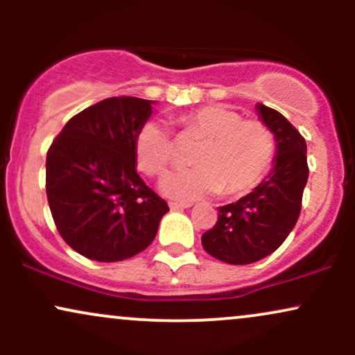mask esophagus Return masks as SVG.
Here are the masks:
<instances>
[{
	"label": "esophagus",
	"instance_id": "obj_1",
	"mask_svg": "<svg viewBox=\"0 0 355 355\" xmlns=\"http://www.w3.org/2000/svg\"><path fill=\"white\" fill-rule=\"evenodd\" d=\"M190 203H178V202H170V210H185L190 209Z\"/></svg>",
	"mask_w": 355,
	"mask_h": 355
}]
</instances>
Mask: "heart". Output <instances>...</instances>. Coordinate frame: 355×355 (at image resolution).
Wrapping results in <instances>:
<instances>
[{"instance_id": "b5f03b06", "label": "heart", "mask_w": 355, "mask_h": 355, "mask_svg": "<svg viewBox=\"0 0 355 355\" xmlns=\"http://www.w3.org/2000/svg\"><path fill=\"white\" fill-rule=\"evenodd\" d=\"M183 135L202 138L191 168L165 175L160 189L175 200L190 202L207 195H242L255 189L270 170L275 140L260 121L242 120L237 112L207 105L178 120ZM138 168L146 175L165 172L173 158V140L162 120H146L135 138Z\"/></svg>"}]
</instances>
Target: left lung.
Returning <instances> with one entry per match:
<instances>
[{"label":"left lung","instance_id":"left-lung-1","mask_svg":"<svg viewBox=\"0 0 355 355\" xmlns=\"http://www.w3.org/2000/svg\"><path fill=\"white\" fill-rule=\"evenodd\" d=\"M259 120L272 132L275 157L270 172L245 197L218 207V220L202 235L207 254L232 266L266 259L295 227L309 178L307 145L282 113L255 105Z\"/></svg>","mask_w":355,"mask_h":355}]
</instances>
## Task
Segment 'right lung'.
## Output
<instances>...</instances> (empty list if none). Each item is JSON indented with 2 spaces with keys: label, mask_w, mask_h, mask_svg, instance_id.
I'll use <instances>...</instances> for the list:
<instances>
[{
  "label": "right lung",
  "mask_w": 355,
  "mask_h": 355,
  "mask_svg": "<svg viewBox=\"0 0 355 355\" xmlns=\"http://www.w3.org/2000/svg\"><path fill=\"white\" fill-rule=\"evenodd\" d=\"M152 100L115 96L64 125L46 155V195L60 235L96 262L140 254L168 205L137 173L135 138Z\"/></svg>",
  "instance_id": "right-lung-1"
}]
</instances>
